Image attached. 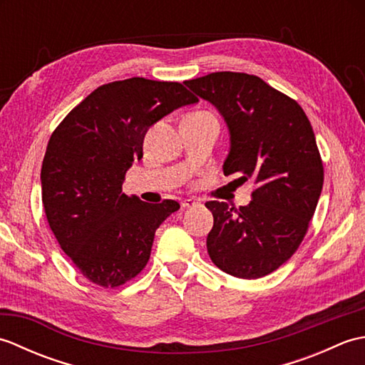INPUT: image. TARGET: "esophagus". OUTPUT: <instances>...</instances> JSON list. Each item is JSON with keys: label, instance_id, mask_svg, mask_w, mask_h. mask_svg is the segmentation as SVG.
<instances>
[{"label": "esophagus", "instance_id": "34e87169", "mask_svg": "<svg viewBox=\"0 0 365 365\" xmlns=\"http://www.w3.org/2000/svg\"><path fill=\"white\" fill-rule=\"evenodd\" d=\"M182 208H192V207H196L197 205V202L196 200H192V199H185V200H182Z\"/></svg>", "mask_w": 365, "mask_h": 365}]
</instances>
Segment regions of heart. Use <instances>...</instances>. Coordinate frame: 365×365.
I'll use <instances>...</instances> for the list:
<instances>
[{
  "instance_id": "obj_1",
  "label": "heart",
  "mask_w": 365,
  "mask_h": 365,
  "mask_svg": "<svg viewBox=\"0 0 365 365\" xmlns=\"http://www.w3.org/2000/svg\"><path fill=\"white\" fill-rule=\"evenodd\" d=\"M192 114H210V113H207V111H199V113H192Z\"/></svg>"
}]
</instances>
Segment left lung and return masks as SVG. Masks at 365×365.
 I'll return each mask as SVG.
<instances>
[{
    "instance_id": "1",
    "label": "left lung",
    "mask_w": 365,
    "mask_h": 365,
    "mask_svg": "<svg viewBox=\"0 0 365 365\" xmlns=\"http://www.w3.org/2000/svg\"><path fill=\"white\" fill-rule=\"evenodd\" d=\"M185 84L227 122L230 152L224 175L238 174V183L254 185L246 207L205 204L213 215L208 255L235 277L273 273L304 240L323 188V161L311 122L297 100L255 75L215 72Z\"/></svg>"
}]
</instances>
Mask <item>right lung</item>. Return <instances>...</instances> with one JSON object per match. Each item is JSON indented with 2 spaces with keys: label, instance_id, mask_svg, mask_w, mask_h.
I'll return each mask as SVG.
<instances>
[{
  "label": "right lung",
  "instance_id": "add662e5",
  "mask_svg": "<svg viewBox=\"0 0 365 365\" xmlns=\"http://www.w3.org/2000/svg\"><path fill=\"white\" fill-rule=\"evenodd\" d=\"M197 97L175 81H113L68 113L46 145L42 204L46 221L75 268L114 289L136 277L150 257L155 230L180 205L147 204L122 192L131 163L143 158L150 125Z\"/></svg>",
  "mask_w": 365,
  "mask_h": 365
}]
</instances>
